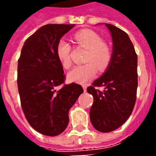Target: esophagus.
<instances>
[{
    "label": "esophagus",
    "instance_id": "34e87169",
    "mask_svg": "<svg viewBox=\"0 0 156 156\" xmlns=\"http://www.w3.org/2000/svg\"><path fill=\"white\" fill-rule=\"evenodd\" d=\"M83 91L86 92V90H87V85L86 84L83 85Z\"/></svg>",
    "mask_w": 156,
    "mask_h": 156
}]
</instances>
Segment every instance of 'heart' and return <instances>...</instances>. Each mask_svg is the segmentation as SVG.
<instances>
[{"instance_id": "obj_1", "label": "heart", "mask_w": 156, "mask_h": 156, "mask_svg": "<svg viewBox=\"0 0 156 156\" xmlns=\"http://www.w3.org/2000/svg\"><path fill=\"white\" fill-rule=\"evenodd\" d=\"M76 43L87 50L83 58L84 64L73 68L68 73V81L85 83L93 78L98 71H105L111 62V49L103 41L101 37L91 30H81L74 34ZM71 46L65 39L59 40L56 53L61 65L66 69L72 66L70 58Z\"/></svg>"}]
</instances>
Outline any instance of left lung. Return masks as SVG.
Wrapping results in <instances>:
<instances>
[{"instance_id":"1","label":"left lung","mask_w":156,"mask_h":156,"mask_svg":"<svg viewBox=\"0 0 156 156\" xmlns=\"http://www.w3.org/2000/svg\"><path fill=\"white\" fill-rule=\"evenodd\" d=\"M113 41L111 62L100 78L87 88L93 95L90 108L93 126L108 133L120 127L130 116L136 100L138 87L137 55L126 32L111 24H105ZM97 87H104L100 91Z\"/></svg>"}]
</instances>
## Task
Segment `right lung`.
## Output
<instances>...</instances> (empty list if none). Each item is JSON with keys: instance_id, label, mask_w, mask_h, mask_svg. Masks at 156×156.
<instances>
[{"instance_id": "add662e5", "label": "right lung", "mask_w": 156, "mask_h": 156, "mask_svg": "<svg viewBox=\"0 0 156 156\" xmlns=\"http://www.w3.org/2000/svg\"><path fill=\"white\" fill-rule=\"evenodd\" d=\"M75 25L48 24L27 39L17 67V87L26 119L39 133L56 136L69 121L68 111L83 93L81 85L64 83L56 48L62 37Z\"/></svg>"}]
</instances>
